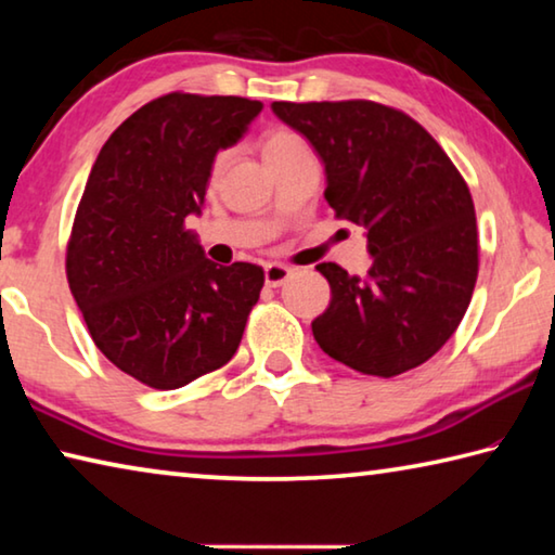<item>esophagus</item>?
<instances>
[{"label":"esophagus","mask_w":555,"mask_h":555,"mask_svg":"<svg viewBox=\"0 0 555 555\" xmlns=\"http://www.w3.org/2000/svg\"><path fill=\"white\" fill-rule=\"evenodd\" d=\"M291 274H294V271H291V267H286V264H267L264 267V281H267V286H281V284H286V281L291 279Z\"/></svg>","instance_id":"34e87169"}]
</instances>
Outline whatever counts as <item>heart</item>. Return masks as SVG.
Returning a JSON list of instances; mask_svg holds the SVG:
<instances>
[{"label":"heart","instance_id":"obj_1","mask_svg":"<svg viewBox=\"0 0 555 555\" xmlns=\"http://www.w3.org/2000/svg\"><path fill=\"white\" fill-rule=\"evenodd\" d=\"M298 144H304V139L294 134V131L276 129V131H269V134L264 137V144H261V149H264V156H274V154L286 152V149L298 146ZM224 158H228L224 154H218V158H215V164H212L215 173H218L220 168L224 166Z\"/></svg>","mask_w":555,"mask_h":555}]
</instances>
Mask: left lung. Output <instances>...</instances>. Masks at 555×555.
<instances>
[{"label": "left lung", "instance_id": "1", "mask_svg": "<svg viewBox=\"0 0 555 555\" xmlns=\"http://www.w3.org/2000/svg\"><path fill=\"white\" fill-rule=\"evenodd\" d=\"M325 166V201L367 230L372 267L350 276L323 261L331 306L311 323L333 360L397 377L443 347L473 298L477 222L469 188L428 131L370 100L274 102Z\"/></svg>", "mask_w": 555, "mask_h": 555}]
</instances>
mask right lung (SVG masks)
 <instances>
[{"label": "right lung", "instance_id": "1", "mask_svg": "<svg viewBox=\"0 0 555 555\" xmlns=\"http://www.w3.org/2000/svg\"><path fill=\"white\" fill-rule=\"evenodd\" d=\"M261 102L168 92L100 149L75 212L65 274L98 350L152 389H178L232 360L264 269L218 267L185 230L220 149Z\"/></svg>", "mask_w": 555, "mask_h": 555}]
</instances>
